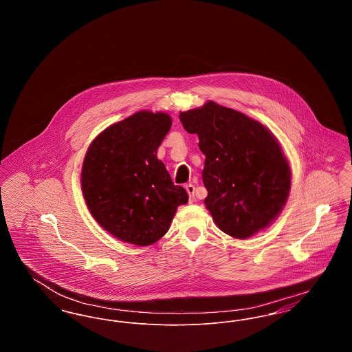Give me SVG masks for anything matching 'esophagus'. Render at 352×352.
Instances as JSON below:
<instances>
[{
	"mask_svg": "<svg viewBox=\"0 0 352 352\" xmlns=\"http://www.w3.org/2000/svg\"><path fill=\"white\" fill-rule=\"evenodd\" d=\"M186 191L190 197V201H194V194H195V186L194 184H186Z\"/></svg>",
	"mask_w": 352,
	"mask_h": 352,
	"instance_id": "obj_1",
	"label": "esophagus"
}]
</instances>
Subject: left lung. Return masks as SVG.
<instances>
[{
    "mask_svg": "<svg viewBox=\"0 0 352 352\" xmlns=\"http://www.w3.org/2000/svg\"><path fill=\"white\" fill-rule=\"evenodd\" d=\"M179 118L186 132L199 137L204 204L219 228L247 239L268 227L290 190V168L276 138L260 122L214 101Z\"/></svg>",
    "mask_w": 352,
    "mask_h": 352,
    "instance_id": "1",
    "label": "left lung"
}]
</instances>
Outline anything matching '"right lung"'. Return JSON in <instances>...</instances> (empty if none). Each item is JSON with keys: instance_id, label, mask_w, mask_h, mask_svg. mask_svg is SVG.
Returning <instances> with one entry per match:
<instances>
[{"instance_id": "obj_1", "label": "right lung", "mask_w": 352, "mask_h": 352, "mask_svg": "<svg viewBox=\"0 0 352 352\" xmlns=\"http://www.w3.org/2000/svg\"><path fill=\"white\" fill-rule=\"evenodd\" d=\"M170 126L166 113L142 111L105 129L85 154V203L101 227L122 241L155 243L168 232L178 206L188 201L157 158Z\"/></svg>"}]
</instances>
